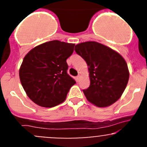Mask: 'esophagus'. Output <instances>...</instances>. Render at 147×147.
Listing matches in <instances>:
<instances>
[{"label":"esophagus","mask_w":147,"mask_h":147,"mask_svg":"<svg viewBox=\"0 0 147 147\" xmlns=\"http://www.w3.org/2000/svg\"><path fill=\"white\" fill-rule=\"evenodd\" d=\"M80 78H81V77L80 76V75H78V76L77 77V78H76V80H77V81H78V82H79L80 80Z\"/></svg>","instance_id":"obj_1"}]
</instances>
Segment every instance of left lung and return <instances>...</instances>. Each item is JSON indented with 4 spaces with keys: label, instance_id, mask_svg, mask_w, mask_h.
I'll use <instances>...</instances> for the list:
<instances>
[{
    "label": "left lung",
    "instance_id": "8db88e82",
    "mask_svg": "<svg viewBox=\"0 0 147 147\" xmlns=\"http://www.w3.org/2000/svg\"><path fill=\"white\" fill-rule=\"evenodd\" d=\"M75 50L88 67L90 85L83 90L87 100L98 107H109L117 101L129 78L128 66L122 56L94 41L78 44Z\"/></svg>",
    "mask_w": 147,
    "mask_h": 147
}]
</instances>
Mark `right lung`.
I'll return each mask as SVG.
<instances>
[{"label": "right lung", "instance_id": "1", "mask_svg": "<svg viewBox=\"0 0 147 147\" xmlns=\"http://www.w3.org/2000/svg\"><path fill=\"white\" fill-rule=\"evenodd\" d=\"M75 44L52 40L36 46L25 56L19 76L25 92L34 103L53 107L65 100L75 81L67 73L66 60Z\"/></svg>", "mask_w": 147, "mask_h": 147}]
</instances>
